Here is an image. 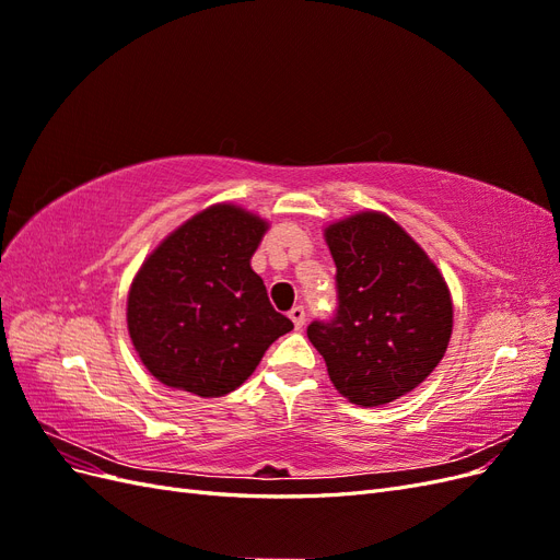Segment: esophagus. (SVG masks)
Segmentation results:
<instances>
[{
  "instance_id": "34e87169",
  "label": "esophagus",
  "mask_w": 560,
  "mask_h": 560,
  "mask_svg": "<svg viewBox=\"0 0 560 560\" xmlns=\"http://www.w3.org/2000/svg\"><path fill=\"white\" fill-rule=\"evenodd\" d=\"M287 315H290V319L294 322L296 329H301L303 322H306V311H303V306H294Z\"/></svg>"
}]
</instances>
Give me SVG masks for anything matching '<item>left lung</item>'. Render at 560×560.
<instances>
[{
  "label": "left lung",
  "mask_w": 560,
  "mask_h": 560,
  "mask_svg": "<svg viewBox=\"0 0 560 560\" xmlns=\"http://www.w3.org/2000/svg\"><path fill=\"white\" fill-rule=\"evenodd\" d=\"M325 241L338 308L327 322H311V343L348 401H395L444 358L453 331L448 284L425 249L383 212L329 224Z\"/></svg>",
  "instance_id": "obj_1"
}]
</instances>
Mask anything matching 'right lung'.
Masks as SVG:
<instances>
[{
    "mask_svg": "<svg viewBox=\"0 0 560 560\" xmlns=\"http://www.w3.org/2000/svg\"><path fill=\"white\" fill-rule=\"evenodd\" d=\"M268 222L219 202L149 254L128 292V334L149 374L198 397L241 387L268 346L292 331L249 259Z\"/></svg>",
    "mask_w": 560,
    "mask_h": 560,
    "instance_id": "right-lung-1",
    "label": "right lung"
}]
</instances>
